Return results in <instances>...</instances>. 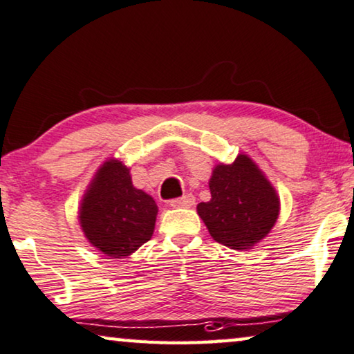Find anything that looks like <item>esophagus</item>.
<instances>
[{"instance_id": "1", "label": "esophagus", "mask_w": 354, "mask_h": 354, "mask_svg": "<svg viewBox=\"0 0 354 354\" xmlns=\"http://www.w3.org/2000/svg\"><path fill=\"white\" fill-rule=\"evenodd\" d=\"M194 203H195V198L191 194L184 195V197H181V198H175L170 202L173 208H191Z\"/></svg>"}]
</instances>
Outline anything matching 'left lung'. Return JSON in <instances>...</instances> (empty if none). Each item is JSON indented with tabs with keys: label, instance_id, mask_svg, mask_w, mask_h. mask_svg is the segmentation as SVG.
<instances>
[{
	"label": "left lung",
	"instance_id": "left-lung-1",
	"mask_svg": "<svg viewBox=\"0 0 354 354\" xmlns=\"http://www.w3.org/2000/svg\"><path fill=\"white\" fill-rule=\"evenodd\" d=\"M208 186L209 202L198 203L197 213L214 241L243 251L270 234L279 216V197L250 156L218 163Z\"/></svg>",
	"mask_w": 354,
	"mask_h": 354
}]
</instances>
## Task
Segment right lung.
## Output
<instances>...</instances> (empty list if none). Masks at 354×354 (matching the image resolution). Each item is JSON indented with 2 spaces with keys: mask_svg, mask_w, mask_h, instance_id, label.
Segmentation results:
<instances>
[{
  "mask_svg": "<svg viewBox=\"0 0 354 354\" xmlns=\"http://www.w3.org/2000/svg\"><path fill=\"white\" fill-rule=\"evenodd\" d=\"M157 205L131 183L130 168L111 157L98 168L79 205L84 236L108 259H124L151 240Z\"/></svg>",
  "mask_w": 354,
  "mask_h": 354,
  "instance_id": "1",
  "label": "right lung"
}]
</instances>
